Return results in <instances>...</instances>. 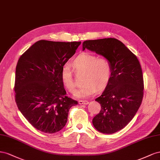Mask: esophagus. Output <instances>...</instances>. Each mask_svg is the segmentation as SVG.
<instances>
[{"instance_id": "obj_1", "label": "esophagus", "mask_w": 160, "mask_h": 160, "mask_svg": "<svg viewBox=\"0 0 160 160\" xmlns=\"http://www.w3.org/2000/svg\"><path fill=\"white\" fill-rule=\"evenodd\" d=\"M78 103L80 104H88L89 103V102L87 101V100H79Z\"/></svg>"}]
</instances>
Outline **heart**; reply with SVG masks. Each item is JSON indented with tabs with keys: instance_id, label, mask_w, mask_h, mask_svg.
<instances>
[{
	"instance_id": "obj_1",
	"label": "heart",
	"mask_w": 160,
	"mask_h": 160,
	"mask_svg": "<svg viewBox=\"0 0 160 160\" xmlns=\"http://www.w3.org/2000/svg\"><path fill=\"white\" fill-rule=\"evenodd\" d=\"M71 66L76 74H83L82 78L83 85L75 93L77 98H88L97 91L100 92L105 89L110 82L112 67L106 57L98 56L90 52H82L73 60ZM60 76L65 88L70 92H74L75 82L71 68L63 67Z\"/></svg>"
}]
</instances>
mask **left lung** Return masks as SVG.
Here are the masks:
<instances>
[{
  "mask_svg": "<svg viewBox=\"0 0 160 160\" xmlns=\"http://www.w3.org/2000/svg\"><path fill=\"white\" fill-rule=\"evenodd\" d=\"M88 49L107 58L112 75L107 87L96 101L101 109L92 119L93 125L102 133L121 130L133 119L142 102L143 76L138 58L119 40L104 38L84 42Z\"/></svg>",
  "mask_w": 160,
  "mask_h": 160,
  "instance_id": "8db88e82",
  "label": "left lung"
}]
</instances>
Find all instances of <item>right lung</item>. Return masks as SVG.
<instances>
[{"label": "right lung", "instance_id": "1", "mask_svg": "<svg viewBox=\"0 0 160 160\" xmlns=\"http://www.w3.org/2000/svg\"><path fill=\"white\" fill-rule=\"evenodd\" d=\"M80 42L40 40L18 60L14 90L18 108L35 129L54 133L63 128L78 101L66 96L61 71Z\"/></svg>", "mask_w": 160, "mask_h": 160}]
</instances>
